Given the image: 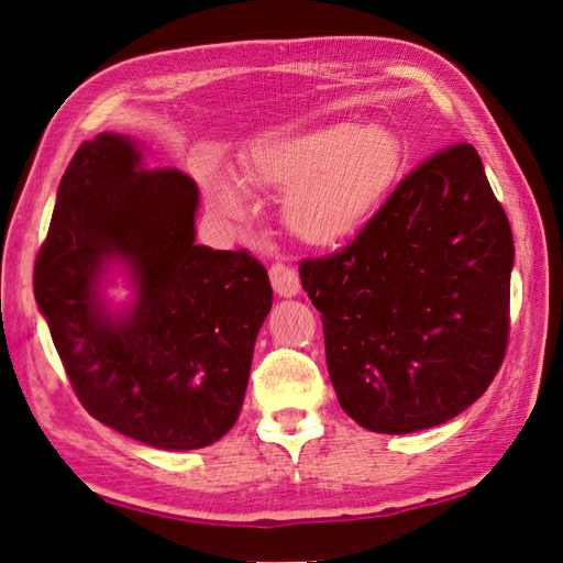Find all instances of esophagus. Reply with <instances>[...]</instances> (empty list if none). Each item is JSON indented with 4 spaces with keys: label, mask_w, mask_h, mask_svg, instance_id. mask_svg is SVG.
<instances>
[{
    "label": "esophagus",
    "mask_w": 563,
    "mask_h": 563,
    "mask_svg": "<svg viewBox=\"0 0 563 563\" xmlns=\"http://www.w3.org/2000/svg\"><path fill=\"white\" fill-rule=\"evenodd\" d=\"M268 276H271V285H273V290H276V295L295 297L299 292L301 283H299V276H297L295 268L285 266V264H273L271 271H268Z\"/></svg>",
    "instance_id": "obj_1"
}]
</instances>
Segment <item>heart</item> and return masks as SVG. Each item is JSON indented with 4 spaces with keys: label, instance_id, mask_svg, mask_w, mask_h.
I'll return each instance as SVG.
<instances>
[{
    "label": "heart",
    "instance_id": "heart-1",
    "mask_svg": "<svg viewBox=\"0 0 563 563\" xmlns=\"http://www.w3.org/2000/svg\"><path fill=\"white\" fill-rule=\"evenodd\" d=\"M401 164V144L385 125L325 123L297 133H266L240 164V183L283 192V221L309 247H335L354 238L390 190ZM221 211L247 209L242 187L211 183Z\"/></svg>",
    "mask_w": 563,
    "mask_h": 563
}]
</instances>
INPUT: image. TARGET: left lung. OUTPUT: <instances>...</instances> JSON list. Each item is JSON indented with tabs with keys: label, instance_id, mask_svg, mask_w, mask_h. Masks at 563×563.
<instances>
[{
	"label": "left lung",
	"instance_id": "obj_1",
	"mask_svg": "<svg viewBox=\"0 0 563 563\" xmlns=\"http://www.w3.org/2000/svg\"><path fill=\"white\" fill-rule=\"evenodd\" d=\"M514 238L461 142L397 185L352 244L299 266L344 413L407 435L454 419L501 366Z\"/></svg>",
	"mask_w": 563,
	"mask_h": 563
}]
</instances>
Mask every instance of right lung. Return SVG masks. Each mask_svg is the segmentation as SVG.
Returning a JSON list of instances; mask_svg holds the SVG:
<instances>
[{
  "label": "right lung",
  "mask_w": 563,
  "mask_h": 563,
  "mask_svg": "<svg viewBox=\"0 0 563 563\" xmlns=\"http://www.w3.org/2000/svg\"><path fill=\"white\" fill-rule=\"evenodd\" d=\"M197 209L190 176L147 168L131 135L99 133L64 173L33 278L82 407L168 452L235 426L273 305L254 256L197 244ZM113 269L132 287L121 308L103 292Z\"/></svg>",
  "instance_id": "right-lung-1"
}]
</instances>
